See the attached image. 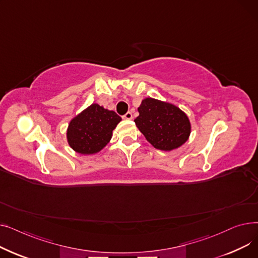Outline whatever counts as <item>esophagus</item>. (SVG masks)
Returning a JSON list of instances; mask_svg holds the SVG:
<instances>
[{"label":"esophagus","instance_id":"obj_1","mask_svg":"<svg viewBox=\"0 0 258 258\" xmlns=\"http://www.w3.org/2000/svg\"><path fill=\"white\" fill-rule=\"evenodd\" d=\"M122 118H123V119H126V120H131V119H133V114H132L131 112H127L125 115L122 116Z\"/></svg>","mask_w":258,"mask_h":258}]
</instances>
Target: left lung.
Here are the masks:
<instances>
[{"instance_id": "obj_1", "label": "left lung", "mask_w": 258, "mask_h": 258, "mask_svg": "<svg viewBox=\"0 0 258 258\" xmlns=\"http://www.w3.org/2000/svg\"><path fill=\"white\" fill-rule=\"evenodd\" d=\"M138 112L135 123L157 150L169 152L188 140L190 121L174 104L148 97L142 100Z\"/></svg>"}]
</instances>
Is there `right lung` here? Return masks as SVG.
Masks as SVG:
<instances>
[{
    "label": "right lung",
    "instance_id": "add662e5",
    "mask_svg": "<svg viewBox=\"0 0 258 258\" xmlns=\"http://www.w3.org/2000/svg\"><path fill=\"white\" fill-rule=\"evenodd\" d=\"M120 121L121 117L114 111L93 103L70 121L67 130L68 143L81 155L96 154L110 142Z\"/></svg>",
    "mask_w": 258,
    "mask_h": 258
}]
</instances>
